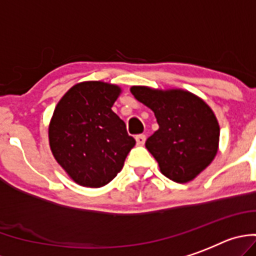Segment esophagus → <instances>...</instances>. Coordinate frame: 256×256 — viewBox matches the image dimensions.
Segmentation results:
<instances>
[{
	"instance_id": "obj_1",
	"label": "esophagus",
	"mask_w": 256,
	"mask_h": 256,
	"mask_svg": "<svg viewBox=\"0 0 256 256\" xmlns=\"http://www.w3.org/2000/svg\"><path fill=\"white\" fill-rule=\"evenodd\" d=\"M145 139H146V138H145V135H142V134H140V135H136V136H135V140H136L138 145H144Z\"/></svg>"
}]
</instances>
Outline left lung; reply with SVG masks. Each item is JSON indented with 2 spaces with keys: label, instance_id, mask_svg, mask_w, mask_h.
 I'll return each instance as SVG.
<instances>
[{
  "label": "left lung",
  "instance_id": "obj_1",
  "mask_svg": "<svg viewBox=\"0 0 256 256\" xmlns=\"http://www.w3.org/2000/svg\"><path fill=\"white\" fill-rule=\"evenodd\" d=\"M130 90L154 112L160 125L145 146L158 162L160 172L174 182L194 180L218 152L220 125L212 108L182 89L131 86Z\"/></svg>",
  "mask_w": 256,
  "mask_h": 256
}]
</instances>
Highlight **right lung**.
<instances>
[{
	"label": "right lung",
	"instance_id": "1",
	"mask_svg": "<svg viewBox=\"0 0 256 256\" xmlns=\"http://www.w3.org/2000/svg\"><path fill=\"white\" fill-rule=\"evenodd\" d=\"M120 93V86L108 82H79L54 108L48 128L50 150L79 185L111 182L135 145L125 122L112 111Z\"/></svg>",
	"mask_w": 256,
	"mask_h": 256
}]
</instances>
